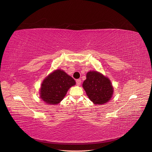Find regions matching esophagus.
I'll list each match as a JSON object with an SVG mask.
<instances>
[{
  "label": "esophagus",
  "instance_id": "esophagus-1",
  "mask_svg": "<svg viewBox=\"0 0 152 152\" xmlns=\"http://www.w3.org/2000/svg\"><path fill=\"white\" fill-rule=\"evenodd\" d=\"M81 79H77V80H76V84L77 85V86H79V85H80L81 84Z\"/></svg>",
  "mask_w": 152,
  "mask_h": 152
}]
</instances>
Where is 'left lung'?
I'll list each match as a JSON object with an SVG mask.
<instances>
[{
    "label": "left lung",
    "instance_id": "8db88e82",
    "mask_svg": "<svg viewBox=\"0 0 152 152\" xmlns=\"http://www.w3.org/2000/svg\"><path fill=\"white\" fill-rule=\"evenodd\" d=\"M83 87L89 99L95 105L107 103L113 94L110 79L98 71L88 72Z\"/></svg>",
    "mask_w": 152,
    "mask_h": 152
}]
</instances>
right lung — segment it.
Masks as SVG:
<instances>
[{
    "label": "right lung",
    "mask_w": 152,
    "mask_h": 152,
    "mask_svg": "<svg viewBox=\"0 0 152 152\" xmlns=\"http://www.w3.org/2000/svg\"><path fill=\"white\" fill-rule=\"evenodd\" d=\"M76 84L75 79L61 69L54 71L43 81L40 95L47 104L59 103L71 86Z\"/></svg>",
    "instance_id": "obj_1"
}]
</instances>
